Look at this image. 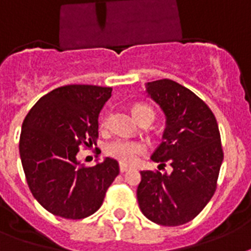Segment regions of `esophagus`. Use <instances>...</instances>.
<instances>
[{
	"label": "esophagus",
	"mask_w": 251,
	"mask_h": 251,
	"mask_svg": "<svg viewBox=\"0 0 251 251\" xmlns=\"http://www.w3.org/2000/svg\"><path fill=\"white\" fill-rule=\"evenodd\" d=\"M127 170H130V166H127V165H125V164H120V172L126 173Z\"/></svg>",
	"instance_id": "1"
}]
</instances>
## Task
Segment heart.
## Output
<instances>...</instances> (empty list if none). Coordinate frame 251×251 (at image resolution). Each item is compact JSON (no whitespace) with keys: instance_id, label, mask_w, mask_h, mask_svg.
Instances as JSON below:
<instances>
[{"instance_id":"b5f03b06","label":"heart","mask_w":251,"mask_h":251,"mask_svg":"<svg viewBox=\"0 0 251 251\" xmlns=\"http://www.w3.org/2000/svg\"><path fill=\"white\" fill-rule=\"evenodd\" d=\"M148 109L151 111V108L146 107V105L136 104L135 107L132 108V112H134L135 117H138L140 112L148 111ZM107 119H104L101 122L103 126H107ZM105 152L111 157L119 160L122 164H134L140 154L146 152V144L142 143V142H136V140L119 139L108 144L107 148H105Z\"/></svg>"}]
</instances>
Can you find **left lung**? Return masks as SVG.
I'll list each match as a JSON object with an SVG mask.
<instances>
[{
	"label": "left lung",
	"mask_w": 251,
	"mask_h": 251,
	"mask_svg": "<svg viewBox=\"0 0 251 251\" xmlns=\"http://www.w3.org/2000/svg\"><path fill=\"white\" fill-rule=\"evenodd\" d=\"M146 94L165 115L164 142L151 160L160 170L169 164L173 172H140L138 203L156 225H184L201 213L217 188L223 162L217 120L196 94L173 79L147 82Z\"/></svg>",
	"instance_id": "1"
}]
</instances>
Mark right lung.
Here are the masks:
<instances>
[{"mask_svg": "<svg viewBox=\"0 0 251 251\" xmlns=\"http://www.w3.org/2000/svg\"><path fill=\"white\" fill-rule=\"evenodd\" d=\"M112 87L68 85L42 97L22 126L19 152L34 199L54 215L82 219L101 206L108 187L119 175V162L105 157L83 168L82 146L93 147L98 119Z\"/></svg>", "mask_w": 251, "mask_h": 251, "instance_id": "obj_1", "label": "right lung"}]
</instances>
